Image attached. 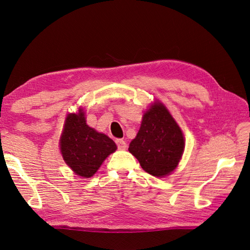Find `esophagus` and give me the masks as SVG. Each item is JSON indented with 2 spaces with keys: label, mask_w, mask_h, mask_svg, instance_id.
<instances>
[{
  "label": "esophagus",
  "mask_w": 250,
  "mask_h": 250,
  "mask_svg": "<svg viewBox=\"0 0 250 250\" xmlns=\"http://www.w3.org/2000/svg\"><path fill=\"white\" fill-rule=\"evenodd\" d=\"M116 144H117V146H118V148H119L120 150H125V149L127 148L126 142L123 141V140H121V139H117V140H116Z\"/></svg>",
  "instance_id": "1"
}]
</instances>
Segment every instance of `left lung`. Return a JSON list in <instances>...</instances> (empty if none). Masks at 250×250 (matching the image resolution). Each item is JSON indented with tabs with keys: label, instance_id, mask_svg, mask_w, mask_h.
Segmentation results:
<instances>
[{
	"label": "left lung",
	"instance_id": "8db88e82",
	"mask_svg": "<svg viewBox=\"0 0 250 250\" xmlns=\"http://www.w3.org/2000/svg\"><path fill=\"white\" fill-rule=\"evenodd\" d=\"M185 149L179 126L162 103L151 106L143 117L141 128L129 145L143 170L156 177L168 175L177 167Z\"/></svg>",
	"mask_w": 250,
	"mask_h": 250
}]
</instances>
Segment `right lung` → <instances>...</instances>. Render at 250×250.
Listing matches in <instances>:
<instances>
[{
  "label": "right lung",
  "mask_w": 250,
  "mask_h": 250,
  "mask_svg": "<svg viewBox=\"0 0 250 250\" xmlns=\"http://www.w3.org/2000/svg\"><path fill=\"white\" fill-rule=\"evenodd\" d=\"M117 146L107 135L85 123L84 112L70 113L60 138V150L67 166L82 177H92Z\"/></svg>",
  "instance_id": "1"
}]
</instances>
